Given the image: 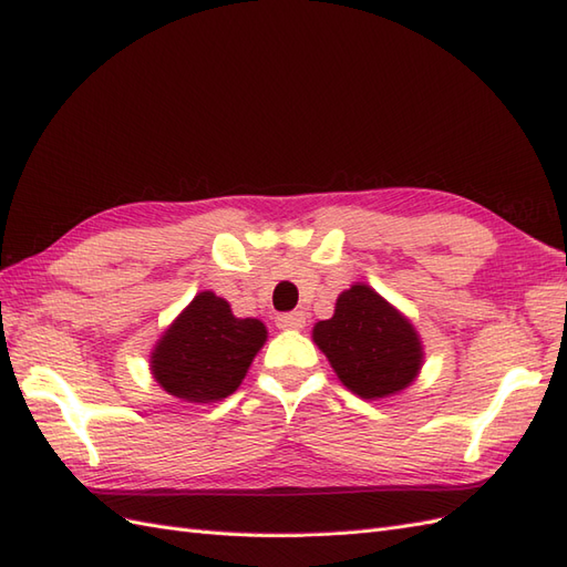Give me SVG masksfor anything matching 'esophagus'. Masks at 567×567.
I'll return each instance as SVG.
<instances>
[{"mask_svg":"<svg viewBox=\"0 0 567 567\" xmlns=\"http://www.w3.org/2000/svg\"><path fill=\"white\" fill-rule=\"evenodd\" d=\"M276 327L279 329H302L306 327V312H286V315H279L276 317Z\"/></svg>","mask_w":567,"mask_h":567,"instance_id":"obj_1","label":"esophagus"}]
</instances>
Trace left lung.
I'll return each instance as SVG.
<instances>
[{"instance_id": "obj_1", "label": "left lung", "mask_w": 567, "mask_h": 567, "mask_svg": "<svg viewBox=\"0 0 567 567\" xmlns=\"http://www.w3.org/2000/svg\"><path fill=\"white\" fill-rule=\"evenodd\" d=\"M337 378L361 399L404 392L423 368V341L404 312L368 284L341 291L329 320L312 327Z\"/></svg>"}]
</instances>
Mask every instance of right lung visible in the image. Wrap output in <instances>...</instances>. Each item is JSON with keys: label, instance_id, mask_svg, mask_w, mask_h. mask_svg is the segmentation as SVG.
I'll list each match as a JSON object with an SVG mask.
<instances>
[{"label": "right lung", "instance_id": "add662e5", "mask_svg": "<svg viewBox=\"0 0 567 567\" xmlns=\"http://www.w3.org/2000/svg\"><path fill=\"white\" fill-rule=\"evenodd\" d=\"M265 341V322L243 320L226 298L202 291L156 341L151 375L179 402H220L240 388Z\"/></svg>", "mask_w": 567, "mask_h": 567}]
</instances>
